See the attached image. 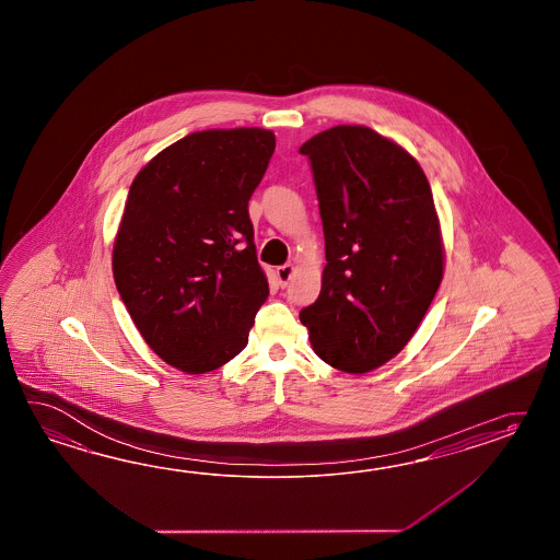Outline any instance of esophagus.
I'll use <instances>...</instances> for the list:
<instances>
[{
	"instance_id": "obj_1",
	"label": "esophagus",
	"mask_w": 560,
	"mask_h": 560,
	"mask_svg": "<svg viewBox=\"0 0 560 560\" xmlns=\"http://www.w3.org/2000/svg\"><path fill=\"white\" fill-rule=\"evenodd\" d=\"M294 272H296L294 264H284V266L276 268V278H278V282H280V284L285 285L290 280H292Z\"/></svg>"
}]
</instances>
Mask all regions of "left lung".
<instances>
[{"label": "left lung", "mask_w": 560, "mask_h": 560, "mask_svg": "<svg viewBox=\"0 0 560 560\" xmlns=\"http://www.w3.org/2000/svg\"><path fill=\"white\" fill-rule=\"evenodd\" d=\"M326 244L318 300L300 312L332 369L366 374L417 332L444 275L429 179L400 143L366 126H334L302 143Z\"/></svg>", "instance_id": "obj_1"}]
</instances>
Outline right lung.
Segmentation results:
<instances>
[{
	"mask_svg": "<svg viewBox=\"0 0 560 560\" xmlns=\"http://www.w3.org/2000/svg\"><path fill=\"white\" fill-rule=\"evenodd\" d=\"M275 148L262 128L194 131L131 182L114 280L145 345L186 374L238 357L270 294L248 200Z\"/></svg>",
	"mask_w": 560,
	"mask_h": 560,
	"instance_id": "obj_1",
	"label": "right lung"
}]
</instances>
